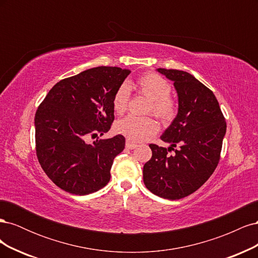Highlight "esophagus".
<instances>
[{
	"instance_id": "1",
	"label": "esophagus",
	"mask_w": 258,
	"mask_h": 258,
	"mask_svg": "<svg viewBox=\"0 0 258 258\" xmlns=\"http://www.w3.org/2000/svg\"><path fill=\"white\" fill-rule=\"evenodd\" d=\"M126 147L128 148V150H135V148L137 147V144L132 143L131 141H127L126 142Z\"/></svg>"
}]
</instances>
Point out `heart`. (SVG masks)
<instances>
[{
    "label": "heart",
    "instance_id": "1",
    "mask_svg": "<svg viewBox=\"0 0 258 258\" xmlns=\"http://www.w3.org/2000/svg\"><path fill=\"white\" fill-rule=\"evenodd\" d=\"M137 87L147 99L151 100L148 111L162 121H169L174 117L176 105L173 99L169 95L171 92V85L163 77L156 73H146L142 75L137 82ZM131 87L128 83H122L113 97V108L117 114H122L126 111ZM115 132L129 139L130 141L141 142L146 138L153 136L158 130L157 122L151 117L126 116L117 120L114 124Z\"/></svg>",
    "mask_w": 258,
    "mask_h": 258
}]
</instances>
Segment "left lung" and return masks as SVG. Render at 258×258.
<instances>
[{
	"label": "left lung",
	"instance_id": "8db88e82",
	"mask_svg": "<svg viewBox=\"0 0 258 258\" xmlns=\"http://www.w3.org/2000/svg\"><path fill=\"white\" fill-rule=\"evenodd\" d=\"M157 71L173 82L178 108L160 137L170 146L150 144L153 156L143 167V181L156 196L176 200L196 191L214 172L226 121L214 93L194 75L179 70ZM171 150L173 155L168 154Z\"/></svg>",
	"mask_w": 258,
	"mask_h": 258
}]
</instances>
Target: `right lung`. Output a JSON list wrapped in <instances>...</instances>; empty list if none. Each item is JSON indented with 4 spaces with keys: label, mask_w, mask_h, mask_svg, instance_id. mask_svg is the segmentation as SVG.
<instances>
[{
    "label": "right lung",
    "mask_w": 258,
    "mask_h": 258,
    "mask_svg": "<svg viewBox=\"0 0 258 258\" xmlns=\"http://www.w3.org/2000/svg\"><path fill=\"white\" fill-rule=\"evenodd\" d=\"M131 73L117 67H97L68 77L49 90L35 113V144L38 162L61 189L88 195L111 178L113 160L124 148L121 136H103L114 120L113 97Z\"/></svg>",
    "instance_id": "add662e5"
}]
</instances>
